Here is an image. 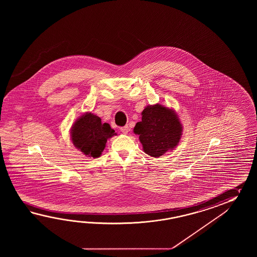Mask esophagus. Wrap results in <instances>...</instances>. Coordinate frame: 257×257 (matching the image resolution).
Instances as JSON below:
<instances>
[{
    "label": "esophagus",
    "instance_id": "esophagus-1",
    "mask_svg": "<svg viewBox=\"0 0 257 257\" xmlns=\"http://www.w3.org/2000/svg\"><path fill=\"white\" fill-rule=\"evenodd\" d=\"M120 131L123 134H127V132L130 131V127L128 126H124L120 127Z\"/></svg>",
    "mask_w": 257,
    "mask_h": 257
}]
</instances>
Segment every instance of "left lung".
Listing matches in <instances>:
<instances>
[{
    "instance_id": "8db88e82",
    "label": "left lung",
    "mask_w": 257,
    "mask_h": 257,
    "mask_svg": "<svg viewBox=\"0 0 257 257\" xmlns=\"http://www.w3.org/2000/svg\"><path fill=\"white\" fill-rule=\"evenodd\" d=\"M142 115L134 133L140 135L144 153L158 158L178 145L183 126L175 110L156 104L147 105Z\"/></svg>"
}]
</instances>
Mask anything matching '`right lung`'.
Segmentation results:
<instances>
[{"mask_svg": "<svg viewBox=\"0 0 257 257\" xmlns=\"http://www.w3.org/2000/svg\"><path fill=\"white\" fill-rule=\"evenodd\" d=\"M115 135L109 124L92 113H85L77 119L71 128L73 145L89 157L97 158L103 153L107 140Z\"/></svg>", "mask_w": 257, "mask_h": 257, "instance_id": "right-lung-1", "label": "right lung"}]
</instances>
